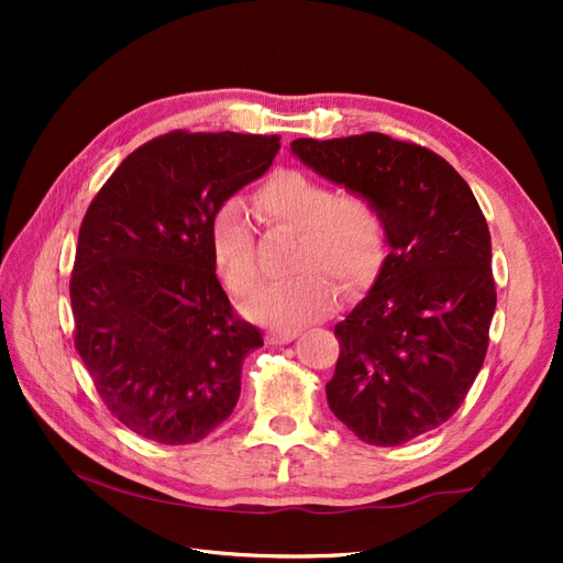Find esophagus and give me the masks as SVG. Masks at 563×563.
Returning a JSON list of instances; mask_svg holds the SVG:
<instances>
[{"label":"esophagus","mask_w":563,"mask_h":563,"mask_svg":"<svg viewBox=\"0 0 563 563\" xmlns=\"http://www.w3.org/2000/svg\"><path fill=\"white\" fill-rule=\"evenodd\" d=\"M298 338V331H269L265 335V340L269 345H284V343H291V340Z\"/></svg>","instance_id":"1"}]
</instances>
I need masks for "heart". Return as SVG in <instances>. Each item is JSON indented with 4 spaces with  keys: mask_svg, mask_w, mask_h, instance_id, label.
Returning <instances> with one entry per match:
<instances>
[{
    "mask_svg": "<svg viewBox=\"0 0 563 563\" xmlns=\"http://www.w3.org/2000/svg\"><path fill=\"white\" fill-rule=\"evenodd\" d=\"M267 225L298 232L291 272L298 275L258 288L244 314L272 329H298L327 317L338 288L368 286L387 261V228L380 211L360 195H335L333 187L298 168L267 178L253 197ZM213 261L230 294L246 296L261 279L258 251L244 209L228 201L211 230Z\"/></svg>",
    "mask_w": 563,
    "mask_h": 563,
    "instance_id": "obj_1",
    "label": "heart"
}]
</instances>
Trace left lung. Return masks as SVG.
<instances>
[{
  "label": "left lung",
  "instance_id": "8db88e82",
  "mask_svg": "<svg viewBox=\"0 0 563 563\" xmlns=\"http://www.w3.org/2000/svg\"><path fill=\"white\" fill-rule=\"evenodd\" d=\"M291 152L385 220L387 261L333 329L340 356L327 399L366 444H406L446 422L484 366L496 312L486 218L428 147L362 133L298 139Z\"/></svg>",
  "mask_w": 563,
  "mask_h": 563
}]
</instances>
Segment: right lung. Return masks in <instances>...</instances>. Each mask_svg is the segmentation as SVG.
Here are the masks:
<instances>
[{
    "instance_id": "right-lung-1",
    "label": "right lung",
    "mask_w": 563,
    "mask_h": 563,
    "mask_svg": "<svg viewBox=\"0 0 563 563\" xmlns=\"http://www.w3.org/2000/svg\"><path fill=\"white\" fill-rule=\"evenodd\" d=\"M279 135L174 131L133 150L81 220L75 347L110 413L159 444H195L240 401L261 331L232 312L211 246L220 207L258 180Z\"/></svg>"
}]
</instances>
